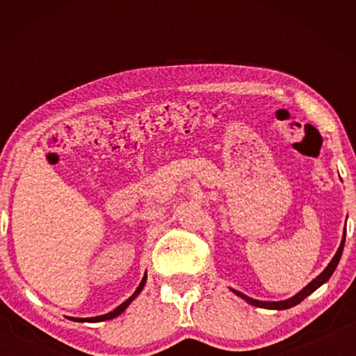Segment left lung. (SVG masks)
<instances>
[{"label":"left lung","mask_w":356,"mask_h":356,"mask_svg":"<svg viewBox=\"0 0 356 356\" xmlns=\"http://www.w3.org/2000/svg\"><path fill=\"white\" fill-rule=\"evenodd\" d=\"M344 242H346V231H344V237H342V242H341V246L339 248H337V251H336V254H334V257H333V261H331L330 264H328V267L323 270V272L317 276L316 280H312L308 286H306L303 291H300L297 295H295V297H292V298H289V300H284V301H259V300H252V298H250V297H246V295H243V293H240V292H237V291H234L236 292L238 297H242L243 300H246L248 301L250 305H252V306H257V308H265V309H289V308H292V306H295V305H298V303H301V301H303L306 297H308V295H311L312 292L316 291V289H318L321 287L323 282H327L328 280H330V276L333 275V272L336 270V267H337V264H339V259H341V256H342V250H344Z\"/></svg>","instance_id":"obj_1"}]
</instances>
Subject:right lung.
<instances>
[{
  "label": "right lung",
  "mask_w": 356,
  "mask_h": 356,
  "mask_svg": "<svg viewBox=\"0 0 356 356\" xmlns=\"http://www.w3.org/2000/svg\"><path fill=\"white\" fill-rule=\"evenodd\" d=\"M144 284H146V275H144V278H143V281H141V284L138 286V289L135 291V293L131 295V297H130L129 300H125L122 305H119L116 309L111 311V312H108V314H105V316H100V317H91V318H72V321H75V322H102V321H110V318L118 317V316L120 314V312H124L125 309H127V306L131 303V301H134V300L136 298V295L143 291Z\"/></svg>",
  "instance_id": "right-lung-1"
}]
</instances>
